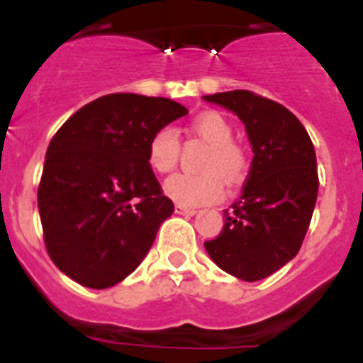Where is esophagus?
Segmentation results:
<instances>
[{"label":"esophagus","mask_w":363,"mask_h":363,"mask_svg":"<svg viewBox=\"0 0 363 363\" xmlns=\"http://www.w3.org/2000/svg\"><path fill=\"white\" fill-rule=\"evenodd\" d=\"M176 214H182V216H194L196 214V209H192V207H185L182 203H176L174 207Z\"/></svg>","instance_id":"34e87169"}]
</instances>
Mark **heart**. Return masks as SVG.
<instances>
[{"mask_svg":"<svg viewBox=\"0 0 363 363\" xmlns=\"http://www.w3.org/2000/svg\"><path fill=\"white\" fill-rule=\"evenodd\" d=\"M192 130L203 142L209 143V150L201 160L198 174L171 176L165 182L167 196L189 207L218 201L227 184L242 182L249 169V156L240 143L233 140L234 130L225 116L220 112H203L192 121ZM179 138L172 127H162L152 134L147 149V162L150 169L160 174L174 171L179 160Z\"/></svg>","mask_w":363,"mask_h":363,"instance_id":"1","label":"heart"}]
</instances>
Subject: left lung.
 <instances>
[{"instance_id":"8db88e82","label":"left lung","mask_w":363,"mask_h":363,"mask_svg":"<svg viewBox=\"0 0 363 363\" xmlns=\"http://www.w3.org/2000/svg\"><path fill=\"white\" fill-rule=\"evenodd\" d=\"M245 123L255 158L240 200L205 249L233 277L258 281L300 251L318 196L316 154L306 127L284 105L251 91L205 96Z\"/></svg>"}]
</instances>
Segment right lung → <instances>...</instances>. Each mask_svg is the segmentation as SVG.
I'll use <instances>...</instances> for the list:
<instances>
[{
    "label": "right lung",
    "mask_w": 363,
    "mask_h": 363,
    "mask_svg": "<svg viewBox=\"0 0 363 363\" xmlns=\"http://www.w3.org/2000/svg\"><path fill=\"white\" fill-rule=\"evenodd\" d=\"M185 114L172 99L108 94L74 112L54 134L38 207L47 252L74 281L107 289L142 264L174 211L147 149L156 130Z\"/></svg>",
    "instance_id": "right-lung-1"
}]
</instances>
